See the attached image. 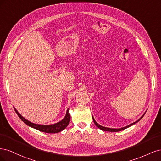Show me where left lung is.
<instances>
[{"instance_id":"obj_1","label":"left lung","mask_w":161,"mask_h":161,"mask_svg":"<svg viewBox=\"0 0 161 161\" xmlns=\"http://www.w3.org/2000/svg\"><path fill=\"white\" fill-rule=\"evenodd\" d=\"M147 111H145V113H144L142 116L140 117V118H139L137 121H136L135 122H134V123H132V124H130V125H126V126H125V127L121 128H110L104 127V126H102V125H99L98 123L97 122V121H95V118H93V116H92V119H93V121H94L95 124L96 125L97 127V128H99L100 130H103V131H112V132H117V131H119L124 130H125V129H126V128H128L130 127L131 125H134V124H136L137 122H138V121L143 118V116H144V114H146V112H147Z\"/></svg>"}]
</instances>
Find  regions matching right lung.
Returning a JSON list of instances; mask_svg holds the SVG:
<instances>
[{
	"mask_svg": "<svg viewBox=\"0 0 161 161\" xmlns=\"http://www.w3.org/2000/svg\"><path fill=\"white\" fill-rule=\"evenodd\" d=\"M14 110H15L18 116L20 118V119L25 124L30 126V127H31L34 129H36L39 131H42V132H45V133L55 134V133L60 132V131L64 130L67 127L68 125L69 124L70 119L69 108H68L65 117L61 121H58V122H57L56 124H50V125H42V124H37L32 123V122H31V121L26 119L25 118H23V117L19 113L18 111L15 108H14Z\"/></svg>",
	"mask_w": 161,
	"mask_h": 161,
	"instance_id": "right-lung-1",
	"label": "right lung"
}]
</instances>
